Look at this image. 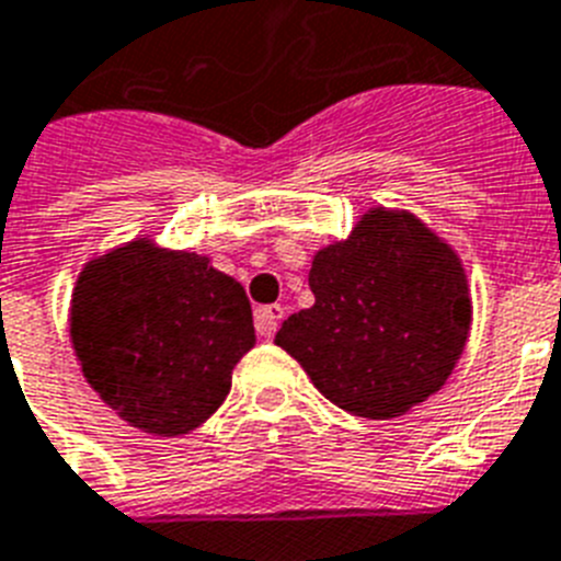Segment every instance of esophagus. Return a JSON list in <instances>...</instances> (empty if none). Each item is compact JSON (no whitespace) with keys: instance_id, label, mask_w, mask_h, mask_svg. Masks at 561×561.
<instances>
[{"instance_id":"1","label":"esophagus","mask_w":561,"mask_h":561,"mask_svg":"<svg viewBox=\"0 0 561 561\" xmlns=\"http://www.w3.org/2000/svg\"><path fill=\"white\" fill-rule=\"evenodd\" d=\"M280 318H284V307H280V304L257 307L254 309V330H257V335L272 337L277 330V323H280Z\"/></svg>"}]
</instances>
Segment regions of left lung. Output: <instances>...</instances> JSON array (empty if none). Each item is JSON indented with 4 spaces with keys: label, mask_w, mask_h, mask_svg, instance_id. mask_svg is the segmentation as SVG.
<instances>
[{
    "label": "left lung",
    "mask_w": 561,
    "mask_h": 561,
    "mask_svg": "<svg viewBox=\"0 0 561 561\" xmlns=\"http://www.w3.org/2000/svg\"><path fill=\"white\" fill-rule=\"evenodd\" d=\"M314 304L275 344L332 404L396 419L450 378L473 321L461 257L413 211L369 208L346 240L314 252Z\"/></svg>",
    "instance_id": "1"
}]
</instances>
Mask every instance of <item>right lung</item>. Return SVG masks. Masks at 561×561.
Instances as JSON below:
<instances>
[{
	"instance_id": "obj_1",
	"label": "right lung",
	"mask_w": 561,
	"mask_h": 561,
	"mask_svg": "<svg viewBox=\"0 0 561 561\" xmlns=\"http://www.w3.org/2000/svg\"><path fill=\"white\" fill-rule=\"evenodd\" d=\"M68 321L85 381L119 419L160 438L201 427L254 346L247 289L203 254L151 238L91 257Z\"/></svg>"
}]
</instances>
